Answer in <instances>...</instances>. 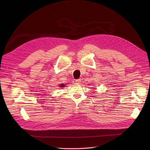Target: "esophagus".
I'll return each instance as SVG.
<instances>
[{
	"instance_id": "34e87169",
	"label": "esophagus",
	"mask_w": 150,
	"mask_h": 150,
	"mask_svg": "<svg viewBox=\"0 0 150 150\" xmlns=\"http://www.w3.org/2000/svg\"><path fill=\"white\" fill-rule=\"evenodd\" d=\"M81 79H77V80H75V82L77 83V84H80L81 83Z\"/></svg>"
}]
</instances>
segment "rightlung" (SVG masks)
I'll list each match as a JSON object with an SVG mask.
<instances>
[{"label":"right lung","instance_id":"right-lung-1","mask_svg":"<svg viewBox=\"0 0 150 150\" xmlns=\"http://www.w3.org/2000/svg\"><path fill=\"white\" fill-rule=\"evenodd\" d=\"M64 86H65L64 84H61V85H60L59 86H60V87H61V88H64Z\"/></svg>","mask_w":150,"mask_h":150}]
</instances>
